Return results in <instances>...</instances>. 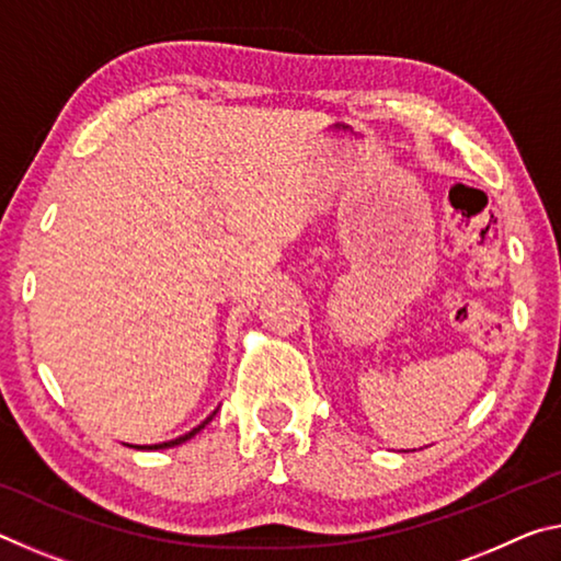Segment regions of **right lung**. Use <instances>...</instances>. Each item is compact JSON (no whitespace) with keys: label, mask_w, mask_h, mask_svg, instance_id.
<instances>
[{"label":"right lung","mask_w":561,"mask_h":561,"mask_svg":"<svg viewBox=\"0 0 561 561\" xmlns=\"http://www.w3.org/2000/svg\"><path fill=\"white\" fill-rule=\"evenodd\" d=\"M215 413H217V411H213L210 415H207V417H205V421H203L201 425H195V428H193V431H190V433H185V435H180V438H175V440H165V443H158V445H130V448H138V450H165V448H175V445H183L185 440H190V438H195V435H197V433H201V431L205 428V425L213 421V417H215Z\"/></svg>","instance_id":"add662e5"}]
</instances>
